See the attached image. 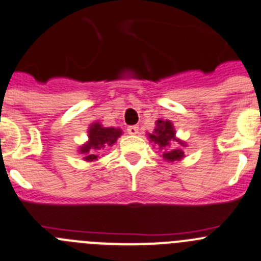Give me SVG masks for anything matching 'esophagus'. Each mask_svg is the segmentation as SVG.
<instances>
[{"label": "esophagus", "instance_id": "1", "mask_svg": "<svg viewBox=\"0 0 261 261\" xmlns=\"http://www.w3.org/2000/svg\"><path fill=\"white\" fill-rule=\"evenodd\" d=\"M127 133L130 134V135H136V134L139 133V127L136 125H131L127 127Z\"/></svg>", "mask_w": 261, "mask_h": 261}]
</instances>
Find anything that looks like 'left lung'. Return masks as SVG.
I'll return each mask as SVG.
<instances>
[{"label":"left lung","mask_w":261,"mask_h":261,"mask_svg":"<svg viewBox=\"0 0 261 261\" xmlns=\"http://www.w3.org/2000/svg\"><path fill=\"white\" fill-rule=\"evenodd\" d=\"M155 123L156 127L154 128L153 134H149V138H150L151 141L158 144L159 148H167L171 141H178L174 138L176 133H174L173 126H172V123L169 122V121L158 120ZM163 156L171 162L179 161V159L184 156V151H182L181 149H167V150L163 149Z\"/></svg>","instance_id":"1"}]
</instances>
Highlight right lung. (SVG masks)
<instances>
[{
    "label": "right lung",
    "instance_id": "right-lung-1",
    "mask_svg": "<svg viewBox=\"0 0 261 261\" xmlns=\"http://www.w3.org/2000/svg\"><path fill=\"white\" fill-rule=\"evenodd\" d=\"M120 128L102 127L99 123H93L89 128V141L80 146V153L84 154V159L88 162L95 161L97 153H102L107 148L112 146L121 135Z\"/></svg>",
    "mask_w": 261,
    "mask_h": 261
}]
</instances>
